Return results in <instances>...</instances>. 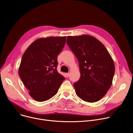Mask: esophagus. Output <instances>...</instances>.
<instances>
[{
  "mask_svg": "<svg viewBox=\"0 0 133 133\" xmlns=\"http://www.w3.org/2000/svg\"><path fill=\"white\" fill-rule=\"evenodd\" d=\"M69 75H70V74H69V73H67V74H66V77H68L69 76Z\"/></svg>",
  "mask_w": 133,
  "mask_h": 133,
  "instance_id": "obj_1",
  "label": "esophagus"
}]
</instances>
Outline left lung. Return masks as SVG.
Segmentation results:
<instances>
[{"instance_id":"1","label":"left lung","mask_w":133,"mask_h":133,"mask_svg":"<svg viewBox=\"0 0 133 133\" xmlns=\"http://www.w3.org/2000/svg\"><path fill=\"white\" fill-rule=\"evenodd\" d=\"M66 43L79 62L80 77L74 84L76 94L86 102L99 101L110 88L115 74L111 55L92 36H68Z\"/></svg>"}]
</instances>
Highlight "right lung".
<instances>
[{
    "mask_svg": "<svg viewBox=\"0 0 133 133\" xmlns=\"http://www.w3.org/2000/svg\"><path fill=\"white\" fill-rule=\"evenodd\" d=\"M66 43V37L40 38L23 54L18 75L34 99H49L58 91L65 78L57 71V56Z\"/></svg>",
    "mask_w": 133,
    "mask_h": 133,
    "instance_id": "add662e5",
    "label": "right lung"
}]
</instances>
